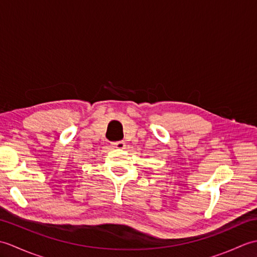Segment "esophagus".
<instances>
[{
    "instance_id": "1",
    "label": "esophagus",
    "mask_w": 257,
    "mask_h": 257,
    "mask_svg": "<svg viewBox=\"0 0 257 257\" xmlns=\"http://www.w3.org/2000/svg\"><path fill=\"white\" fill-rule=\"evenodd\" d=\"M111 145L113 148H116V149H124V147H125V143L123 140L116 141V143H112Z\"/></svg>"
}]
</instances>
